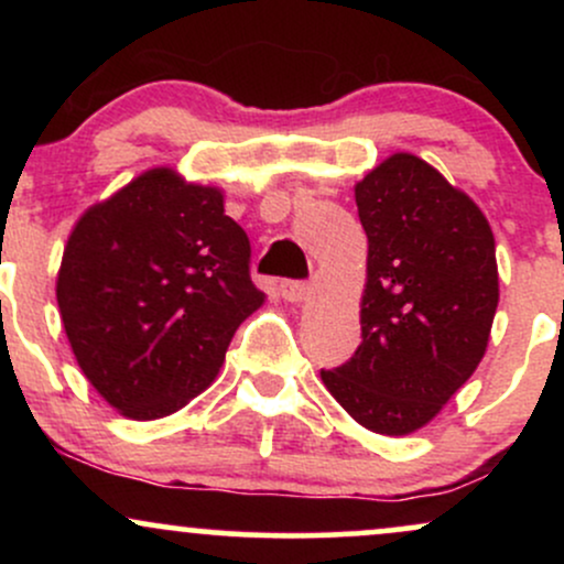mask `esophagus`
I'll return each mask as SVG.
<instances>
[{
	"label": "esophagus",
	"mask_w": 564,
	"mask_h": 564,
	"mask_svg": "<svg viewBox=\"0 0 564 564\" xmlns=\"http://www.w3.org/2000/svg\"><path fill=\"white\" fill-rule=\"evenodd\" d=\"M278 291H281V296L286 302H304L310 296V286L304 281H281V286H278Z\"/></svg>",
	"instance_id": "esophagus-1"
}]
</instances>
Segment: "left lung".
Masks as SVG:
<instances>
[{
	"mask_svg": "<svg viewBox=\"0 0 564 564\" xmlns=\"http://www.w3.org/2000/svg\"><path fill=\"white\" fill-rule=\"evenodd\" d=\"M355 204L368 236L364 341L321 379L360 426L403 437L443 411L488 349L496 238L480 206L413 153L373 166Z\"/></svg>",
	"mask_w": 564,
	"mask_h": 564,
	"instance_id": "1",
	"label": "left lung"
}]
</instances>
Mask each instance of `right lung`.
<instances>
[{"instance_id": "1", "label": "right lung", "mask_w": 564, "mask_h": 564, "mask_svg": "<svg viewBox=\"0 0 564 564\" xmlns=\"http://www.w3.org/2000/svg\"><path fill=\"white\" fill-rule=\"evenodd\" d=\"M225 191L153 166L76 219L55 294L68 345L121 416L153 422L217 379L236 328L264 304Z\"/></svg>"}]
</instances>
